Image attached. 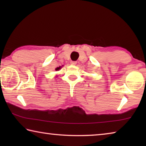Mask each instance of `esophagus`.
Here are the masks:
<instances>
[{
    "mask_svg": "<svg viewBox=\"0 0 146 146\" xmlns=\"http://www.w3.org/2000/svg\"><path fill=\"white\" fill-rule=\"evenodd\" d=\"M70 63H71V65H76V61H71Z\"/></svg>",
    "mask_w": 146,
    "mask_h": 146,
    "instance_id": "obj_1",
    "label": "esophagus"
}]
</instances>
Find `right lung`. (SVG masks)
<instances>
[{"label": "right lung", "instance_id": "add662e5", "mask_svg": "<svg viewBox=\"0 0 146 146\" xmlns=\"http://www.w3.org/2000/svg\"><path fill=\"white\" fill-rule=\"evenodd\" d=\"M61 68H62V66H59V67L56 68L55 69V70H56V71H58L59 70H60V69H61Z\"/></svg>", "mask_w": 146, "mask_h": 146}]
</instances>
